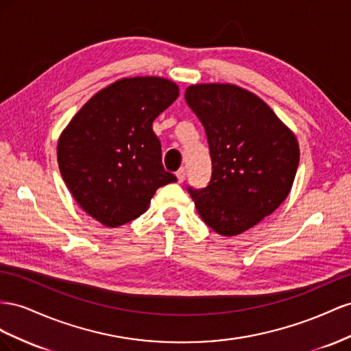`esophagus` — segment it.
<instances>
[{
    "label": "esophagus",
    "instance_id": "1",
    "mask_svg": "<svg viewBox=\"0 0 351 351\" xmlns=\"http://www.w3.org/2000/svg\"><path fill=\"white\" fill-rule=\"evenodd\" d=\"M176 178H178V182H179V184L184 182V179H185V169H184V167L178 170V172H176Z\"/></svg>",
    "mask_w": 351,
    "mask_h": 351
}]
</instances>
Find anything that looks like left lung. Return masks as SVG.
I'll use <instances>...</instances> for the list:
<instances>
[{"label": "left lung", "instance_id": "8db88e82", "mask_svg": "<svg viewBox=\"0 0 351 351\" xmlns=\"http://www.w3.org/2000/svg\"><path fill=\"white\" fill-rule=\"evenodd\" d=\"M186 104L206 129L212 179L188 188L199 217L222 237L248 231L291 191L300 148L294 132L262 98L234 84H195Z\"/></svg>", "mask_w": 351, "mask_h": 351}]
</instances>
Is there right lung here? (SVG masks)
I'll use <instances>...</instances> for the list:
<instances>
[{
    "instance_id": "obj_1",
    "label": "right lung",
    "mask_w": 351,
    "mask_h": 351,
    "mask_svg": "<svg viewBox=\"0 0 351 351\" xmlns=\"http://www.w3.org/2000/svg\"><path fill=\"white\" fill-rule=\"evenodd\" d=\"M178 95L166 77H122L89 98L60 134V173L97 222L128 223L147 212L160 186L176 182L162 165L153 122Z\"/></svg>"
}]
</instances>
